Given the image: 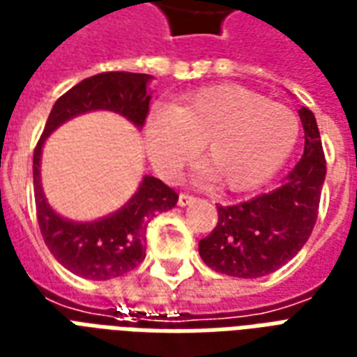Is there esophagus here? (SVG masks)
<instances>
[{
    "mask_svg": "<svg viewBox=\"0 0 357 357\" xmlns=\"http://www.w3.org/2000/svg\"><path fill=\"white\" fill-rule=\"evenodd\" d=\"M195 197L194 195H190V194H181L178 195V205L181 207H186V205H190V203H194Z\"/></svg>",
    "mask_w": 357,
    "mask_h": 357,
    "instance_id": "esophagus-1",
    "label": "esophagus"
}]
</instances>
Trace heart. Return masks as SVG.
<instances>
[{
  "label": "heart",
  "instance_id": "heart-1",
  "mask_svg": "<svg viewBox=\"0 0 357 357\" xmlns=\"http://www.w3.org/2000/svg\"><path fill=\"white\" fill-rule=\"evenodd\" d=\"M146 150L163 178H175L203 144V156L222 186L241 192L277 173L299 137L290 107L241 86H213L173 107L152 111Z\"/></svg>",
  "mask_w": 357,
  "mask_h": 357
}]
</instances>
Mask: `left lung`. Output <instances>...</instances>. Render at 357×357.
Returning <instances> with one entry per match:
<instances>
[{
	"mask_svg": "<svg viewBox=\"0 0 357 357\" xmlns=\"http://www.w3.org/2000/svg\"><path fill=\"white\" fill-rule=\"evenodd\" d=\"M305 150L278 188L239 205H218V222L199 241V256L216 273L258 278L290 261L314 229L326 158L314 114L299 109Z\"/></svg>",
	"mask_w": 357,
	"mask_h": 357,
	"instance_id": "1",
	"label": "left lung"
}]
</instances>
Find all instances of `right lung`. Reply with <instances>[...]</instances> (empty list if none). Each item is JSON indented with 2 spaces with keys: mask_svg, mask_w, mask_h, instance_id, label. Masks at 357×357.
<instances>
[{
  "mask_svg": "<svg viewBox=\"0 0 357 357\" xmlns=\"http://www.w3.org/2000/svg\"><path fill=\"white\" fill-rule=\"evenodd\" d=\"M150 75L109 71L93 75L67 90L48 114L33 152V190L37 222L50 254L67 271L88 280L122 277L143 264L146 256V226L154 216L173 208L178 194L160 178L144 176L124 207L93 222H73L60 216L47 203L41 188L43 144L67 120L92 111H114L143 128L149 114Z\"/></svg>",
  "mask_w": 357,
  "mask_h": 357,
  "instance_id": "1",
  "label": "right lung"
}]
</instances>
